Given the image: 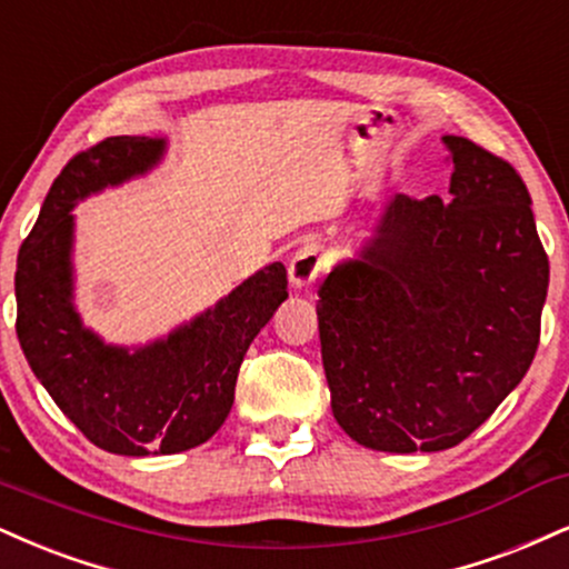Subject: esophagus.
Returning a JSON list of instances; mask_svg holds the SVG:
<instances>
[{
  "label": "esophagus",
  "instance_id": "34e87169",
  "mask_svg": "<svg viewBox=\"0 0 569 569\" xmlns=\"http://www.w3.org/2000/svg\"><path fill=\"white\" fill-rule=\"evenodd\" d=\"M326 249L320 243H305L289 262V283L293 289H307L326 270Z\"/></svg>",
  "mask_w": 569,
  "mask_h": 569
}]
</instances>
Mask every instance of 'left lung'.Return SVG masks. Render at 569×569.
I'll list each match as a JSON object with an SVG mask.
<instances>
[{"mask_svg":"<svg viewBox=\"0 0 569 569\" xmlns=\"http://www.w3.org/2000/svg\"><path fill=\"white\" fill-rule=\"evenodd\" d=\"M450 188L392 196L318 297L333 419L385 453L448 450L525 379L549 257L511 163L445 134Z\"/></svg>","mask_w":569,"mask_h":569,"instance_id":"obj_1","label":"left lung"}]
</instances>
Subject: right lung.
<instances>
[{"label": "right lung", "instance_id": "right-lung-1", "mask_svg": "<svg viewBox=\"0 0 569 569\" xmlns=\"http://www.w3.org/2000/svg\"><path fill=\"white\" fill-rule=\"evenodd\" d=\"M167 137H108L52 182L16 270L18 341L33 376L98 448L172 456L207 442L228 419L243 355L289 297L280 262L214 307L142 347L106 345L73 305V207L159 167Z\"/></svg>", "mask_w": 569, "mask_h": 569}]
</instances>
